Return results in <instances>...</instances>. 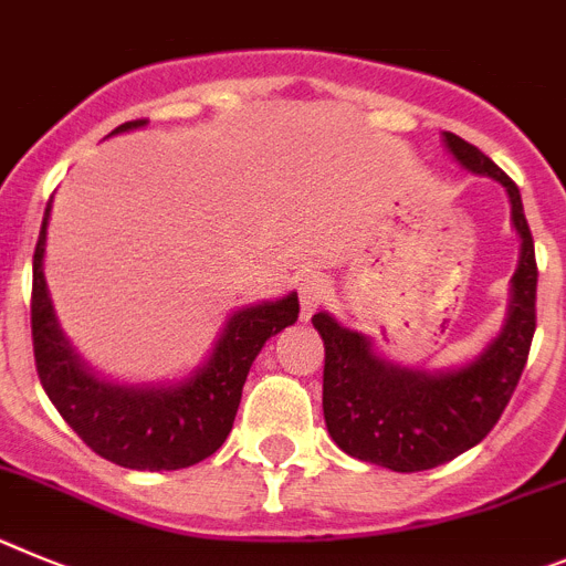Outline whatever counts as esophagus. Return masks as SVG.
Listing matches in <instances>:
<instances>
[{
	"mask_svg": "<svg viewBox=\"0 0 566 566\" xmlns=\"http://www.w3.org/2000/svg\"><path fill=\"white\" fill-rule=\"evenodd\" d=\"M298 298H302V318L307 321L329 298V282L324 276L302 279V284H298Z\"/></svg>",
	"mask_w": 566,
	"mask_h": 566,
	"instance_id": "1",
	"label": "esophagus"
}]
</instances>
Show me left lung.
<instances>
[{
	"label": "left lung",
	"mask_w": 566,
	"mask_h": 566,
	"mask_svg": "<svg viewBox=\"0 0 566 566\" xmlns=\"http://www.w3.org/2000/svg\"><path fill=\"white\" fill-rule=\"evenodd\" d=\"M451 155L476 175L505 186L511 217L522 237L513 298L499 338L457 371L389 366L371 355L369 338L338 327L327 313L313 315L324 340V420L340 451L391 471H429L485 440L522 378L536 333V251L516 182L476 146L446 132Z\"/></svg>",
	"instance_id": "8db88e82"
}]
</instances>
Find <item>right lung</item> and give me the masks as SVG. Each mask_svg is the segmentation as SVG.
Instances as JSON below:
<instances>
[{
    "instance_id": "1",
    "label": "right lung",
    "mask_w": 566,
    "mask_h": 566,
    "mask_svg": "<svg viewBox=\"0 0 566 566\" xmlns=\"http://www.w3.org/2000/svg\"><path fill=\"white\" fill-rule=\"evenodd\" d=\"M144 124V118L126 120L115 132ZM48 220L50 202L33 253L30 327L35 371L59 415L95 454L135 471H177L211 457L231 434L242 386L264 340L298 318V295L233 313L211 360L186 384L120 389L84 371L55 324L42 273Z\"/></svg>"
}]
</instances>
